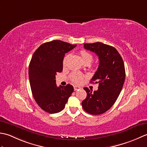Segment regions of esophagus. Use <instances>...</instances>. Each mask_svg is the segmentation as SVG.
Instances as JSON below:
<instances>
[{
    "mask_svg": "<svg viewBox=\"0 0 147 147\" xmlns=\"http://www.w3.org/2000/svg\"><path fill=\"white\" fill-rule=\"evenodd\" d=\"M74 91H77V90H79V89H80V88L79 86H74Z\"/></svg>",
    "mask_w": 147,
    "mask_h": 147,
    "instance_id": "obj_1",
    "label": "esophagus"
}]
</instances>
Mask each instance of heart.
Listing matches in <instances>:
<instances>
[{"instance_id": "b5f03b06", "label": "heart", "mask_w": 147, "mask_h": 147, "mask_svg": "<svg viewBox=\"0 0 147 147\" xmlns=\"http://www.w3.org/2000/svg\"><path fill=\"white\" fill-rule=\"evenodd\" d=\"M79 53H80V56H81V58L82 59L84 63L87 62L90 63L92 59V56L90 53L87 52L86 51H84V50H81L79 52ZM68 58V55L66 56L64 58L63 61V66L66 65V63H67ZM70 80H71V82H73L75 84H80L82 82V80L84 78V76L81 74H79L77 72H73L70 74Z\"/></svg>"}]
</instances>
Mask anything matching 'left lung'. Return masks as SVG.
I'll return each instance as SVG.
<instances>
[{"label": "left lung", "mask_w": 147, "mask_h": 147, "mask_svg": "<svg viewBox=\"0 0 147 147\" xmlns=\"http://www.w3.org/2000/svg\"><path fill=\"white\" fill-rule=\"evenodd\" d=\"M84 46L98 55L100 63L91 81L98 84V89L92 92L88 88H84L87 97L82 106L90 114H102L113 106L121 93L125 77L124 64L117 49L109 45L95 42Z\"/></svg>", "instance_id": "obj_1"}]
</instances>
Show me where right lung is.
<instances>
[{
	"label": "right lung",
	"instance_id": "right-lung-1",
	"mask_svg": "<svg viewBox=\"0 0 147 147\" xmlns=\"http://www.w3.org/2000/svg\"><path fill=\"white\" fill-rule=\"evenodd\" d=\"M76 46L52 40L40 45L32 56L28 69L31 90L36 103L45 112H61L74 91L70 84L57 86L56 75L63 70L65 53Z\"/></svg>",
	"mask_w": 147,
	"mask_h": 147
}]
</instances>
